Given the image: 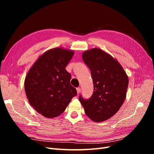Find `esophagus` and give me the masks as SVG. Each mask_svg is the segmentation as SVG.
Returning a JSON list of instances; mask_svg holds the SVG:
<instances>
[{
	"label": "esophagus",
	"instance_id": "34e87169",
	"mask_svg": "<svg viewBox=\"0 0 154 154\" xmlns=\"http://www.w3.org/2000/svg\"><path fill=\"white\" fill-rule=\"evenodd\" d=\"M76 91H77V93H78V94H79V93H80V91H81V88H80V87L76 88Z\"/></svg>",
	"mask_w": 154,
	"mask_h": 154
}]
</instances>
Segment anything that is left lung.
Wrapping results in <instances>:
<instances>
[{
	"mask_svg": "<svg viewBox=\"0 0 154 154\" xmlns=\"http://www.w3.org/2000/svg\"><path fill=\"white\" fill-rule=\"evenodd\" d=\"M83 62L90 69L94 92L88 100H79L86 115L95 122L110 118L119 110L125 100L128 77L116 58L99 48L82 54Z\"/></svg>",
	"mask_w": 154,
	"mask_h": 154,
	"instance_id": "8db88e82",
	"label": "left lung"
}]
</instances>
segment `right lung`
<instances>
[{"label":"right lung","mask_w":154,"mask_h":154,"mask_svg":"<svg viewBox=\"0 0 154 154\" xmlns=\"http://www.w3.org/2000/svg\"><path fill=\"white\" fill-rule=\"evenodd\" d=\"M74 52L55 48L40 55L29 70L24 81L27 98L33 109L47 118L62 114L77 91L71 83L66 67Z\"/></svg>","instance_id":"1"}]
</instances>
